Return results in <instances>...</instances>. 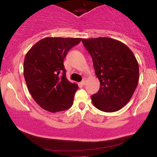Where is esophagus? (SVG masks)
<instances>
[{
	"label": "esophagus",
	"instance_id": "34e87169",
	"mask_svg": "<svg viewBox=\"0 0 157 157\" xmlns=\"http://www.w3.org/2000/svg\"><path fill=\"white\" fill-rule=\"evenodd\" d=\"M86 82H87V79L86 78H83V80H82L81 83L83 84V85H85V84L86 83Z\"/></svg>",
	"mask_w": 157,
	"mask_h": 157
}]
</instances>
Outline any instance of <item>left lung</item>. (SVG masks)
Here are the masks:
<instances>
[{
    "label": "left lung",
    "instance_id": "8db88e82",
    "mask_svg": "<svg viewBox=\"0 0 157 157\" xmlns=\"http://www.w3.org/2000/svg\"><path fill=\"white\" fill-rule=\"evenodd\" d=\"M91 55L100 89L91 96L94 106L105 112H115L132 97L139 80L138 61L132 50L110 37L82 39Z\"/></svg>",
    "mask_w": 157,
    "mask_h": 157
}]
</instances>
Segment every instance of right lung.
Returning a JSON list of instances; mask_svg holds the SVG:
<instances>
[{
	"instance_id": "1",
	"label": "right lung",
	"mask_w": 157,
	"mask_h": 157,
	"mask_svg": "<svg viewBox=\"0 0 157 157\" xmlns=\"http://www.w3.org/2000/svg\"><path fill=\"white\" fill-rule=\"evenodd\" d=\"M80 40L78 37H45L32 46L25 57L24 77L29 91L47 111L56 113L73 105L78 86L66 78L63 62L67 52Z\"/></svg>"
}]
</instances>
